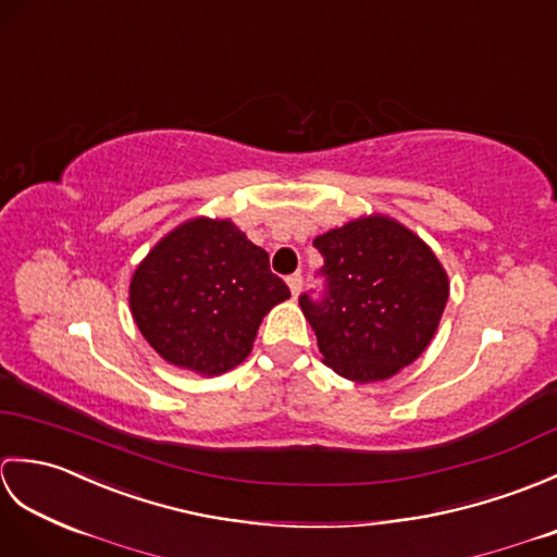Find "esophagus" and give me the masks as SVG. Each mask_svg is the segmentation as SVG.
<instances>
[{
    "label": "esophagus",
    "instance_id": "esophagus-1",
    "mask_svg": "<svg viewBox=\"0 0 557 557\" xmlns=\"http://www.w3.org/2000/svg\"><path fill=\"white\" fill-rule=\"evenodd\" d=\"M287 285H289L292 297L297 299V297H299V292H301V285H304V277H301V272H294V275H289V277H287Z\"/></svg>",
    "mask_w": 557,
    "mask_h": 557
}]
</instances>
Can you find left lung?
I'll list each match as a JSON object with an SVG mask.
<instances>
[{
    "label": "left lung",
    "instance_id": "left-lung-1",
    "mask_svg": "<svg viewBox=\"0 0 557 557\" xmlns=\"http://www.w3.org/2000/svg\"><path fill=\"white\" fill-rule=\"evenodd\" d=\"M325 265L321 299L299 306L318 337L323 363L354 383H375L417 361L441 323L447 272L417 234L371 215L315 236Z\"/></svg>",
    "mask_w": 557,
    "mask_h": 557
}]
</instances>
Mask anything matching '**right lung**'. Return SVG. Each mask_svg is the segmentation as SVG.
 <instances>
[{
	"mask_svg": "<svg viewBox=\"0 0 557 557\" xmlns=\"http://www.w3.org/2000/svg\"><path fill=\"white\" fill-rule=\"evenodd\" d=\"M289 287L270 272L263 248L232 220L196 218L172 230L140 260L128 306L160 357L220 375L253 349L258 325Z\"/></svg>",
	"mask_w": 557,
	"mask_h": 557,
	"instance_id": "add662e5",
	"label": "right lung"
}]
</instances>
